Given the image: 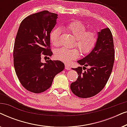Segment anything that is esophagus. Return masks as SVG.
<instances>
[{"label":"esophagus","instance_id":"1","mask_svg":"<svg viewBox=\"0 0 127 127\" xmlns=\"http://www.w3.org/2000/svg\"><path fill=\"white\" fill-rule=\"evenodd\" d=\"M65 68L66 69V70H70V67L68 65H67V64H65Z\"/></svg>","mask_w":127,"mask_h":127}]
</instances>
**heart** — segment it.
Returning a JSON list of instances; mask_svg holds the SVG:
<instances>
[{"label": "heart", "mask_w": 127, "mask_h": 127, "mask_svg": "<svg viewBox=\"0 0 127 127\" xmlns=\"http://www.w3.org/2000/svg\"><path fill=\"white\" fill-rule=\"evenodd\" d=\"M65 28L76 39L75 46L81 53L87 54L94 47L98 39V34L94 30H87L86 27L79 21H73L67 24ZM61 30L60 28L54 29L50 33V38L52 44L58 47L60 44ZM79 52L77 49H67L61 48L55 53L57 60L66 63L75 60L79 57Z\"/></svg>", "instance_id": "heart-1"}]
</instances>
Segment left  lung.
I'll return each instance as SVG.
<instances>
[{
  "instance_id": "obj_1",
  "label": "left lung",
  "mask_w": 127,
  "mask_h": 127,
  "mask_svg": "<svg viewBox=\"0 0 127 127\" xmlns=\"http://www.w3.org/2000/svg\"><path fill=\"white\" fill-rule=\"evenodd\" d=\"M95 46L91 53L77 61L82 67L72 68L79 74L70 85L76 96L87 98L95 96L105 87L112 73L114 62V46L112 33L107 28L98 33ZM86 66L90 68L83 71Z\"/></svg>"
}]
</instances>
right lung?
<instances>
[{
	"label": "right lung",
	"instance_id": "right-lung-1",
	"mask_svg": "<svg viewBox=\"0 0 127 127\" xmlns=\"http://www.w3.org/2000/svg\"><path fill=\"white\" fill-rule=\"evenodd\" d=\"M57 16L47 10L33 14L22 20L17 32L13 50L14 66L21 84L32 93L46 91L55 75L65 67L60 61L41 62L42 55L53 54L50 35Z\"/></svg>",
	"mask_w": 127,
	"mask_h": 127
}]
</instances>
